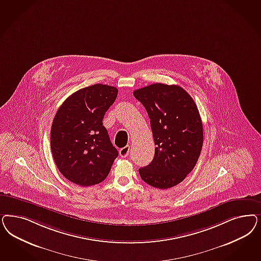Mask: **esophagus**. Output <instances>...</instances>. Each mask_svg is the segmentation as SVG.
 <instances>
[{
  "label": "esophagus",
  "instance_id": "1",
  "mask_svg": "<svg viewBox=\"0 0 261 261\" xmlns=\"http://www.w3.org/2000/svg\"><path fill=\"white\" fill-rule=\"evenodd\" d=\"M128 152H129V146H126V147H123V148H121V149L119 150V153H120V156H122V158H126V156H127Z\"/></svg>",
  "mask_w": 261,
  "mask_h": 261
}]
</instances>
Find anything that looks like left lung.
I'll return each instance as SVG.
<instances>
[{
    "label": "left lung",
    "mask_w": 261,
    "mask_h": 261,
    "mask_svg": "<svg viewBox=\"0 0 261 261\" xmlns=\"http://www.w3.org/2000/svg\"><path fill=\"white\" fill-rule=\"evenodd\" d=\"M150 118L154 156L139 169L146 184L160 189L178 185L193 170L202 151V119L193 99L178 85L154 84L134 91Z\"/></svg>",
    "instance_id": "1"
}]
</instances>
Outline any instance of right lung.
Segmentation results:
<instances>
[{"label":"right lung","mask_w":261,"mask_h":261,"mask_svg":"<svg viewBox=\"0 0 261 261\" xmlns=\"http://www.w3.org/2000/svg\"><path fill=\"white\" fill-rule=\"evenodd\" d=\"M117 94L116 87L93 84L73 93L57 111L50 128V150L68 180L85 187L100 184L110 174L119 153L102 119Z\"/></svg>","instance_id":"right-lung-1"}]
</instances>
